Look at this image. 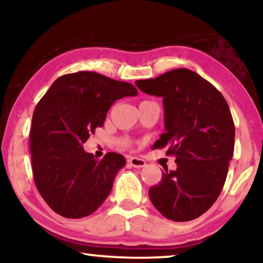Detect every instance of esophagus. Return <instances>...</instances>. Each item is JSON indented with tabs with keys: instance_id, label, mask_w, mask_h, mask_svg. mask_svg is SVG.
Masks as SVG:
<instances>
[{
	"instance_id": "obj_1",
	"label": "esophagus",
	"mask_w": 263,
	"mask_h": 263,
	"mask_svg": "<svg viewBox=\"0 0 263 263\" xmlns=\"http://www.w3.org/2000/svg\"><path fill=\"white\" fill-rule=\"evenodd\" d=\"M128 164L132 165V166H134V167H143L146 165V161L141 159V158L132 157L128 159Z\"/></svg>"
}]
</instances>
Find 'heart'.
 Returning a JSON list of instances; mask_svg holds the SVG:
<instances>
[{
	"mask_svg": "<svg viewBox=\"0 0 263 263\" xmlns=\"http://www.w3.org/2000/svg\"><path fill=\"white\" fill-rule=\"evenodd\" d=\"M128 143H129L128 141H124V142H123V145H124V146H127V145H128Z\"/></svg>",
	"mask_w": 263,
	"mask_h": 263,
	"instance_id": "1",
	"label": "heart"
}]
</instances>
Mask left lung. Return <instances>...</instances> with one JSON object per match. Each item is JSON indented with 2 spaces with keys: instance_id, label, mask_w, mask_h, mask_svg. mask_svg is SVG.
Returning <instances> with one entry per match:
<instances>
[{
  "instance_id": "obj_1",
  "label": "left lung",
  "mask_w": 263,
  "mask_h": 263,
  "mask_svg": "<svg viewBox=\"0 0 263 263\" xmlns=\"http://www.w3.org/2000/svg\"><path fill=\"white\" fill-rule=\"evenodd\" d=\"M142 92L163 98L165 133L153 148L176 157L149 189L153 206L165 218L189 221L210 210L220 195L235 148V124L228 103L211 82L179 68L156 79L135 81Z\"/></svg>"
}]
</instances>
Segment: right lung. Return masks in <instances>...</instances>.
Here are the masks:
<instances>
[{"mask_svg": "<svg viewBox=\"0 0 263 263\" xmlns=\"http://www.w3.org/2000/svg\"><path fill=\"white\" fill-rule=\"evenodd\" d=\"M136 95L128 82L79 71L57 79L39 100L30 130L32 171L39 194L57 214L87 217L109 196L124 157L110 152L99 160L82 145L116 100Z\"/></svg>", "mask_w": 263, "mask_h": 263, "instance_id": "add662e5", "label": "right lung"}]
</instances>
